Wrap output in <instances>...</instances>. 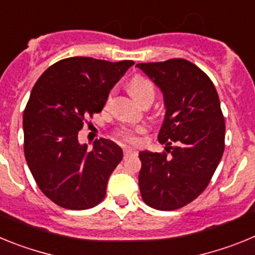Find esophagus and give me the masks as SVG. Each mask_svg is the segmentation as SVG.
Wrapping results in <instances>:
<instances>
[{
	"label": "esophagus",
	"mask_w": 255,
	"mask_h": 255,
	"mask_svg": "<svg viewBox=\"0 0 255 255\" xmlns=\"http://www.w3.org/2000/svg\"><path fill=\"white\" fill-rule=\"evenodd\" d=\"M131 154H136V150H135L134 148H124V155H125V157H129V155Z\"/></svg>",
	"instance_id": "34e87169"
}]
</instances>
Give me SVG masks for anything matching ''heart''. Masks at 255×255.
Instances as JSON below:
<instances>
[{
	"instance_id": "1",
	"label": "heart",
	"mask_w": 255,
	"mask_h": 255,
	"mask_svg": "<svg viewBox=\"0 0 255 255\" xmlns=\"http://www.w3.org/2000/svg\"><path fill=\"white\" fill-rule=\"evenodd\" d=\"M129 91L131 96L139 103H144L147 101L154 100V85L150 82L149 79L143 78V76H135L130 80L129 83ZM111 98V94L108 97V100ZM143 131V128H136V129H128V128H123L119 131V136L123 138L126 141H136V132Z\"/></svg>"
}]
</instances>
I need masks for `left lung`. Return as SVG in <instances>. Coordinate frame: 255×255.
I'll return each mask as SVG.
<instances>
[{
  "instance_id": "left-lung-1",
  "label": "left lung",
  "mask_w": 255,
  "mask_h": 255,
  "mask_svg": "<svg viewBox=\"0 0 255 255\" xmlns=\"http://www.w3.org/2000/svg\"><path fill=\"white\" fill-rule=\"evenodd\" d=\"M163 94L159 143L176 144L171 154L141 150L139 189L148 206L181 208L208 186L225 149V120L211 79L182 58L138 64Z\"/></svg>"
}]
</instances>
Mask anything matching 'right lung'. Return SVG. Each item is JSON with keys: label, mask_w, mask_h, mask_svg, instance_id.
I'll return each instance as SVG.
<instances>
[{"label": "right lung", "mask_w": 255, "mask_h": 255, "mask_svg": "<svg viewBox=\"0 0 255 255\" xmlns=\"http://www.w3.org/2000/svg\"><path fill=\"white\" fill-rule=\"evenodd\" d=\"M132 65L65 58L48 67L31 89L22 115L24 153L37 185L57 206L80 211L105 198L123 149L101 138L87 150L78 132L85 117L102 111L110 91Z\"/></svg>", "instance_id": "1"}]
</instances>
